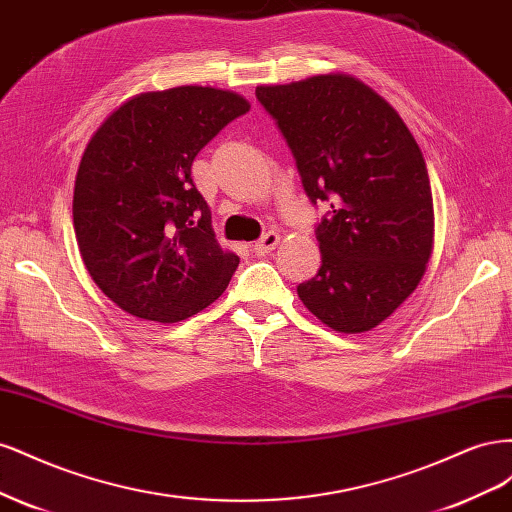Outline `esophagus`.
Wrapping results in <instances>:
<instances>
[{
    "label": "esophagus",
    "mask_w": 512,
    "mask_h": 512,
    "mask_svg": "<svg viewBox=\"0 0 512 512\" xmlns=\"http://www.w3.org/2000/svg\"><path fill=\"white\" fill-rule=\"evenodd\" d=\"M280 243V235H277V232H267L265 237H262L260 241H256L254 243V254L256 256H267L269 252H273L275 250V245Z\"/></svg>",
    "instance_id": "esophagus-1"
}]
</instances>
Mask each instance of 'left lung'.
I'll return each mask as SVG.
<instances>
[{"label":"left lung","mask_w":512,"mask_h":512,"mask_svg":"<svg viewBox=\"0 0 512 512\" xmlns=\"http://www.w3.org/2000/svg\"><path fill=\"white\" fill-rule=\"evenodd\" d=\"M297 160L305 194L331 211L316 228L322 265L303 305L337 333L389 318L425 275L433 198L421 147L395 108L350 74L258 85Z\"/></svg>","instance_id":"left-lung-1"}]
</instances>
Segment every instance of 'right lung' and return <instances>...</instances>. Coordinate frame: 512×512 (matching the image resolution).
Returning a JSON list of instances; mask_svg holds the SVG:
<instances>
[{"label":"right lung","mask_w":512,"mask_h":512,"mask_svg":"<svg viewBox=\"0 0 512 512\" xmlns=\"http://www.w3.org/2000/svg\"><path fill=\"white\" fill-rule=\"evenodd\" d=\"M250 111L235 91L181 85L132 96L89 138L72 218L91 280L123 312L179 322L226 290L239 256L222 250L192 162Z\"/></svg>","instance_id":"add662e5"}]
</instances>
